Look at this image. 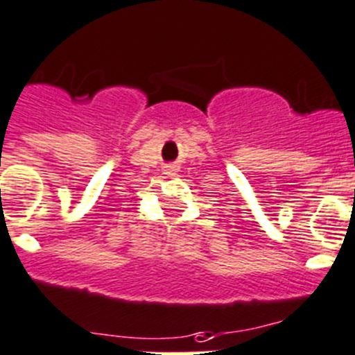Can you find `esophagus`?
<instances>
[{
  "mask_svg": "<svg viewBox=\"0 0 355 355\" xmlns=\"http://www.w3.org/2000/svg\"><path fill=\"white\" fill-rule=\"evenodd\" d=\"M173 171H175V168L173 166H166V173H173Z\"/></svg>",
  "mask_w": 355,
  "mask_h": 355,
  "instance_id": "esophagus-1",
  "label": "esophagus"
}]
</instances>
